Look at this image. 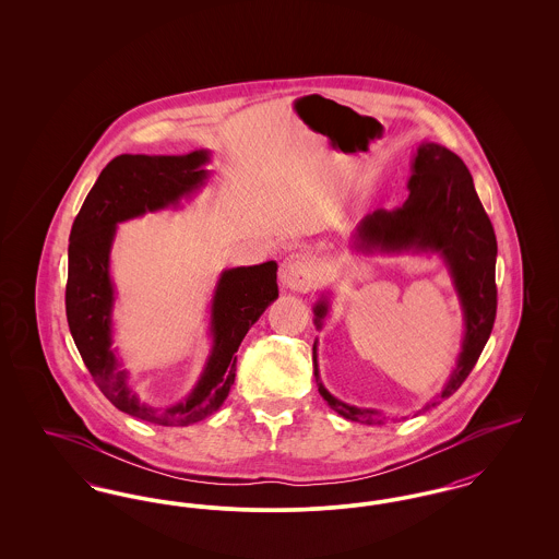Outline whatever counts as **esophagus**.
I'll return each instance as SVG.
<instances>
[{
  "label": "esophagus",
  "mask_w": 559,
  "mask_h": 559,
  "mask_svg": "<svg viewBox=\"0 0 559 559\" xmlns=\"http://www.w3.org/2000/svg\"><path fill=\"white\" fill-rule=\"evenodd\" d=\"M319 281V272L310 258L292 253L281 264V283L292 292H310Z\"/></svg>",
  "instance_id": "esophagus-1"
}]
</instances>
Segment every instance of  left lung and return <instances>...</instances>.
<instances>
[{
	"instance_id": "1",
	"label": "left lung",
	"mask_w": 559,
	"mask_h": 559,
	"mask_svg": "<svg viewBox=\"0 0 559 559\" xmlns=\"http://www.w3.org/2000/svg\"><path fill=\"white\" fill-rule=\"evenodd\" d=\"M354 247L367 253L424 251L438 253L444 260L465 319L456 367L442 394H438V400L449 399L476 367L497 317V237L465 163L449 148L424 142L413 160L406 201L394 212L369 213L354 235ZM326 299H320L314 308L319 329L326 317ZM312 362L320 396L337 415L367 426L385 419L377 411L352 406L326 392L320 383L317 344L312 347ZM438 400L427 402L426 408L436 406Z\"/></svg>"
}]
</instances>
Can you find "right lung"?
<instances>
[{"instance_id": "obj_1", "label": "right lung", "mask_w": 559, "mask_h": 559, "mask_svg": "<svg viewBox=\"0 0 559 559\" xmlns=\"http://www.w3.org/2000/svg\"><path fill=\"white\" fill-rule=\"evenodd\" d=\"M207 151L188 155H119L85 197L69 237L67 320L81 358L100 392L119 411L155 426H190L215 413L228 396L237 349L253 322L278 297L276 262L224 270L212 299V354L187 400L151 406L138 399L112 349L110 245L119 222L159 212L205 185Z\"/></svg>"}]
</instances>
